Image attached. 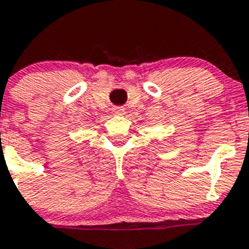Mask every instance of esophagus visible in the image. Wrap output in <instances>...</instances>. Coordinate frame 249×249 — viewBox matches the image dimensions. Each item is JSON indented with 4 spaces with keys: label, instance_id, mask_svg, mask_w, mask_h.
I'll list each match as a JSON object with an SVG mask.
<instances>
[{
    "label": "esophagus",
    "instance_id": "obj_1",
    "mask_svg": "<svg viewBox=\"0 0 249 249\" xmlns=\"http://www.w3.org/2000/svg\"><path fill=\"white\" fill-rule=\"evenodd\" d=\"M116 114H124V109L123 108H116Z\"/></svg>",
    "mask_w": 249,
    "mask_h": 249
}]
</instances>
